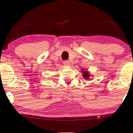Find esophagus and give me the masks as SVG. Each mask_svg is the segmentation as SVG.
I'll list each match as a JSON object with an SVG mask.
<instances>
[{"mask_svg": "<svg viewBox=\"0 0 133 133\" xmlns=\"http://www.w3.org/2000/svg\"><path fill=\"white\" fill-rule=\"evenodd\" d=\"M64 64V65H65V66H69V65H70V62L69 61H64L63 62Z\"/></svg>", "mask_w": 133, "mask_h": 133, "instance_id": "obj_1", "label": "esophagus"}]
</instances>
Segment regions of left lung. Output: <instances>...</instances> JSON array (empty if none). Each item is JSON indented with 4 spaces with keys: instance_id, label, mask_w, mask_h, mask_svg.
Segmentation results:
<instances>
[{
    "instance_id": "1",
    "label": "left lung",
    "mask_w": 133,
    "mask_h": 133,
    "mask_svg": "<svg viewBox=\"0 0 133 133\" xmlns=\"http://www.w3.org/2000/svg\"><path fill=\"white\" fill-rule=\"evenodd\" d=\"M81 72L82 74V76H83L84 79H86V80H89L91 79V77L93 76L92 74H91V73L89 72L88 70H84V69H82L81 70Z\"/></svg>"
}]
</instances>
